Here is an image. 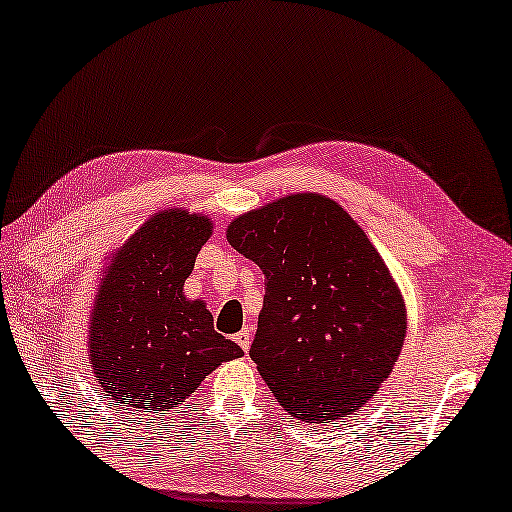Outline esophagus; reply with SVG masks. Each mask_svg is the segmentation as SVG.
I'll use <instances>...</instances> for the list:
<instances>
[{
  "label": "esophagus",
  "mask_w": 512,
  "mask_h": 512,
  "mask_svg": "<svg viewBox=\"0 0 512 512\" xmlns=\"http://www.w3.org/2000/svg\"><path fill=\"white\" fill-rule=\"evenodd\" d=\"M233 340H236L238 345L242 347V351H245V354H247L249 345H251V333L247 329H242V331H238L236 335H233Z\"/></svg>",
  "instance_id": "1"
}]
</instances>
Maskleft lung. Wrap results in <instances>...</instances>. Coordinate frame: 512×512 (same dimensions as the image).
Masks as SVG:
<instances>
[{
	"label": "left lung",
	"mask_w": 512,
	"mask_h": 512,
	"mask_svg": "<svg viewBox=\"0 0 512 512\" xmlns=\"http://www.w3.org/2000/svg\"><path fill=\"white\" fill-rule=\"evenodd\" d=\"M231 247L265 274L249 356L290 417L326 424L395 370L408 322L388 265L345 208L297 192L238 215Z\"/></svg>",
	"instance_id": "left-lung-1"
}]
</instances>
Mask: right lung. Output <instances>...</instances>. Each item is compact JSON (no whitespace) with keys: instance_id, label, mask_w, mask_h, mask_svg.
Instances as JSON below:
<instances>
[{"instance_id":"add662e5","label":"right lung","mask_w":512,"mask_h":512,"mask_svg":"<svg viewBox=\"0 0 512 512\" xmlns=\"http://www.w3.org/2000/svg\"><path fill=\"white\" fill-rule=\"evenodd\" d=\"M211 236L208 215L165 208L106 258L90 306L88 360L115 408H177L213 370L245 354L215 331L204 301L183 295Z\"/></svg>"}]
</instances>
